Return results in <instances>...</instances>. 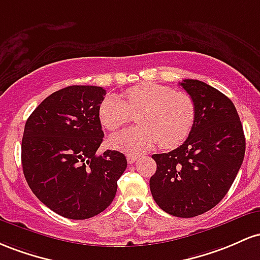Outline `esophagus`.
Returning a JSON list of instances; mask_svg holds the SVG:
<instances>
[{
	"label": "esophagus",
	"mask_w": 260,
	"mask_h": 260,
	"mask_svg": "<svg viewBox=\"0 0 260 260\" xmlns=\"http://www.w3.org/2000/svg\"><path fill=\"white\" fill-rule=\"evenodd\" d=\"M126 159H127V163H129V165H133V163H135L136 161H138L139 156L138 154H127Z\"/></svg>",
	"instance_id": "obj_1"
}]
</instances>
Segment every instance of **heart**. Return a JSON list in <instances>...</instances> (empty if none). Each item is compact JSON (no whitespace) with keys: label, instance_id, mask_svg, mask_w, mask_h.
I'll return each instance as SVG.
<instances>
[{"label":"heart","instance_id":"b5f03b06","mask_svg":"<svg viewBox=\"0 0 260 260\" xmlns=\"http://www.w3.org/2000/svg\"><path fill=\"white\" fill-rule=\"evenodd\" d=\"M125 102L109 94L99 106V119L108 130H118L138 113L139 125L109 138L113 148L136 153L148 150L158 141L163 148L180 145L191 133L197 118L193 97L183 91L158 83H140L124 92Z\"/></svg>","mask_w":260,"mask_h":260}]
</instances>
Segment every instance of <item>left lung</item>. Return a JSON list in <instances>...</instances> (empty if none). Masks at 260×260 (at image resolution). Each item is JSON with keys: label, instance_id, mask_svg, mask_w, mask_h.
<instances>
[{"label": "left lung", "instance_id": "8db88e82", "mask_svg": "<svg viewBox=\"0 0 260 260\" xmlns=\"http://www.w3.org/2000/svg\"><path fill=\"white\" fill-rule=\"evenodd\" d=\"M197 106V118L184 144L152 154L156 173L150 189L157 205L177 217H194L216 206L231 188L246 152L240 116L231 99L208 83H179Z\"/></svg>", "mask_w": 260, "mask_h": 260}]
</instances>
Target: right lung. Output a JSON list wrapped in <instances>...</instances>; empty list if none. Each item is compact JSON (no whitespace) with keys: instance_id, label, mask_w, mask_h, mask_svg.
I'll return each mask as SVG.
<instances>
[{"instance_id":"obj_1","label":"right lung","mask_w":260,"mask_h":260,"mask_svg":"<svg viewBox=\"0 0 260 260\" xmlns=\"http://www.w3.org/2000/svg\"><path fill=\"white\" fill-rule=\"evenodd\" d=\"M104 95L102 87L69 86L44 99L25 122L22 167L29 188L71 220L104 211L127 166L119 151L95 154L104 138L98 114Z\"/></svg>"}]
</instances>
